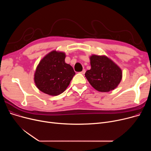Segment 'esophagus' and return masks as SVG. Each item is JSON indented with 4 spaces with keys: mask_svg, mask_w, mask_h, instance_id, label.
Returning <instances> with one entry per match:
<instances>
[{
    "mask_svg": "<svg viewBox=\"0 0 151 151\" xmlns=\"http://www.w3.org/2000/svg\"><path fill=\"white\" fill-rule=\"evenodd\" d=\"M80 73H81L82 75H84V73H86V70H83V71H81Z\"/></svg>",
    "mask_w": 151,
    "mask_h": 151,
    "instance_id": "1",
    "label": "esophagus"
}]
</instances>
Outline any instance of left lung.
Instances as JSON below:
<instances>
[{
	"label": "left lung",
	"mask_w": 151,
	"mask_h": 151,
	"mask_svg": "<svg viewBox=\"0 0 151 151\" xmlns=\"http://www.w3.org/2000/svg\"><path fill=\"white\" fill-rule=\"evenodd\" d=\"M91 69L85 76L93 88L100 92L114 89L122 79V70L107 57L92 55L90 58Z\"/></svg>",
	"instance_id": "1"
}]
</instances>
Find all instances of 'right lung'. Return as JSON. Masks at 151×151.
I'll list each match as a JSON object with an SVG mask.
<instances>
[{"label":"right lung","mask_w":151,"mask_h":151,"mask_svg":"<svg viewBox=\"0 0 151 151\" xmlns=\"http://www.w3.org/2000/svg\"><path fill=\"white\" fill-rule=\"evenodd\" d=\"M65 53L53 51L40 62L34 75L40 91L53 96L65 91L75 75L73 67L65 62Z\"/></svg>","instance_id":"add662e5"}]
</instances>
